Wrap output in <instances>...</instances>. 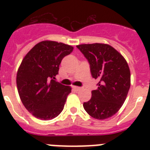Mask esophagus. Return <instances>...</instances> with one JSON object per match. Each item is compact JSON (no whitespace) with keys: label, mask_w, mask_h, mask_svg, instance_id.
<instances>
[{"label":"esophagus","mask_w":150,"mask_h":150,"mask_svg":"<svg viewBox=\"0 0 150 150\" xmlns=\"http://www.w3.org/2000/svg\"><path fill=\"white\" fill-rule=\"evenodd\" d=\"M73 89H75V90H76V91H79V90H81V89H82V88H81V87H79V86H73Z\"/></svg>","instance_id":"obj_1"}]
</instances>
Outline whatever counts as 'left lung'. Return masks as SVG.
Segmentation results:
<instances>
[{
  "instance_id": "obj_1",
  "label": "left lung",
  "mask_w": 150,
  "mask_h": 150,
  "mask_svg": "<svg viewBox=\"0 0 150 150\" xmlns=\"http://www.w3.org/2000/svg\"><path fill=\"white\" fill-rule=\"evenodd\" d=\"M77 47L89 61L93 78L100 80L91 99L83 103L85 110L93 118H109L120 110L128 95L131 86L128 63L109 44H80Z\"/></svg>"
}]
</instances>
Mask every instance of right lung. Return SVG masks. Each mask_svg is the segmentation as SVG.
<instances>
[{"label": "right lung", "instance_id": "obj_1", "mask_svg": "<svg viewBox=\"0 0 150 150\" xmlns=\"http://www.w3.org/2000/svg\"><path fill=\"white\" fill-rule=\"evenodd\" d=\"M73 49L56 41H41L22 60L16 76L18 92L25 107L36 118L51 120L63 110L71 88L54 79L62 59Z\"/></svg>", "mask_w": 150, "mask_h": 150}]
</instances>
